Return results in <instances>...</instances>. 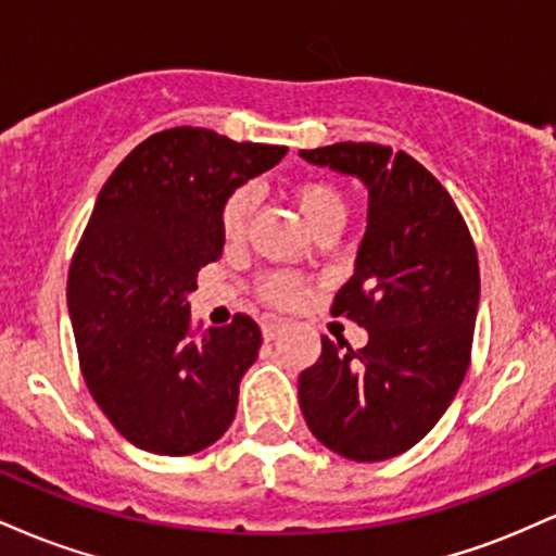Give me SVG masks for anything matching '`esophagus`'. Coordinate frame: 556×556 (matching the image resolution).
I'll use <instances>...</instances> for the list:
<instances>
[{"instance_id":"1","label":"esophagus","mask_w":556,"mask_h":556,"mask_svg":"<svg viewBox=\"0 0 556 556\" xmlns=\"http://www.w3.org/2000/svg\"><path fill=\"white\" fill-rule=\"evenodd\" d=\"M282 329H285V321H282V318H277V316H266L264 321H261L264 340H274V337H277Z\"/></svg>"}]
</instances>
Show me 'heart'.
<instances>
[{"mask_svg":"<svg viewBox=\"0 0 556 556\" xmlns=\"http://www.w3.org/2000/svg\"><path fill=\"white\" fill-rule=\"evenodd\" d=\"M256 190L251 185H240L225 198L219 212V227L227 242H238L245 235L253 208H256ZM295 201L303 212L305 222L314 227V232L324 227L340 225L348 214V203L337 185L327 180H303L295 188ZM258 298L274 305V308H295L305 298V285L292 271H269L258 279Z\"/></svg>","mask_w":556,"mask_h":556,"instance_id":"b5f03b06","label":"heart"}]
</instances>
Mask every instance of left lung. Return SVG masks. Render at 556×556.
I'll use <instances>...</instances> for the list:
<instances>
[{"mask_svg": "<svg viewBox=\"0 0 556 556\" xmlns=\"http://www.w3.org/2000/svg\"><path fill=\"white\" fill-rule=\"evenodd\" d=\"M300 156L361 177L371 198L355 274L331 303L368 342L321 337L298 379L300 410L337 455L389 460L437 426L468 371L481 292L473 238L444 185L405 151L348 140Z\"/></svg>", "mask_w": 556, "mask_h": 556, "instance_id": "8db88e82", "label": "left lung"}]
</instances>
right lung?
I'll use <instances>...</instances> for the list:
<instances>
[{
	"label": "right lung",
	"instance_id": "obj_1",
	"mask_svg": "<svg viewBox=\"0 0 556 556\" xmlns=\"http://www.w3.org/2000/svg\"><path fill=\"white\" fill-rule=\"evenodd\" d=\"M285 154L169 127L138 143L96 198L70 264L67 308L88 392L140 450L193 455L232 424L261 329L245 314L195 327L188 295L225 251V198Z\"/></svg>",
	"mask_w": 556,
	"mask_h": 556
}]
</instances>
